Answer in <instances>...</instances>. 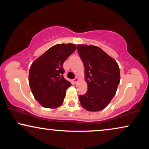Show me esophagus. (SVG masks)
I'll list each match as a JSON object with an SVG mask.
<instances>
[{
	"label": "esophagus",
	"instance_id": "1",
	"mask_svg": "<svg viewBox=\"0 0 149 149\" xmlns=\"http://www.w3.org/2000/svg\"><path fill=\"white\" fill-rule=\"evenodd\" d=\"M78 81H79V79L77 78V77H76L74 79H73V82H74V83H77V82H78Z\"/></svg>",
	"mask_w": 149,
	"mask_h": 149
}]
</instances>
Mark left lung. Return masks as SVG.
<instances>
[{"instance_id": "1", "label": "left lung", "mask_w": 149, "mask_h": 149, "mask_svg": "<svg viewBox=\"0 0 149 149\" xmlns=\"http://www.w3.org/2000/svg\"><path fill=\"white\" fill-rule=\"evenodd\" d=\"M77 52L85 68L87 91L79 95L82 107L89 111H100L115 96L120 82L116 61L98 47L78 45Z\"/></svg>"}]
</instances>
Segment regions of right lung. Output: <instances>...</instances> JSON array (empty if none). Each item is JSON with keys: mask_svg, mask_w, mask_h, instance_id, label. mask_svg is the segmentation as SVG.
Here are the masks:
<instances>
[{"mask_svg": "<svg viewBox=\"0 0 149 149\" xmlns=\"http://www.w3.org/2000/svg\"><path fill=\"white\" fill-rule=\"evenodd\" d=\"M76 49L74 44L56 45L32 64L29 85L34 98L42 107L54 109L62 104L66 90L71 85L64 78L62 66Z\"/></svg>", "mask_w": 149, "mask_h": 149, "instance_id": "right-lung-1", "label": "right lung"}]
</instances>
